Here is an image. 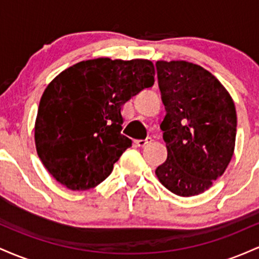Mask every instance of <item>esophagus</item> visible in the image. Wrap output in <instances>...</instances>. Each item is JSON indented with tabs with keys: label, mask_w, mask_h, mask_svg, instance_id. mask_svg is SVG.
I'll use <instances>...</instances> for the list:
<instances>
[{
	"label": "esophagus",
	"mask_w": 259,
	"mask_h": 259,
	"mask_svg": "<svg viewBox=\"0 0 259 259\" xmlns=\"http://www.w3.org/2000/svg\"><path fill=\"white\" fill-rule=\"evenodd\" d=\"M151 142H152V139H151V138H147L146 140H136L135 144L138 145L139 147H145V146H146V145L151 144Z\"/></svg>",
	"instance_id": "obj_1"
}]
</instances>
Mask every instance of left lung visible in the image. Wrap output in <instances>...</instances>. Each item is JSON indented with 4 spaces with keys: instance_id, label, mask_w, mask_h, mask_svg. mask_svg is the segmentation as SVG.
Instances as JSON below:
<instances>
[{
    "instance_id": "left-lung-1",
    "label": "left lung",
    "mask_w": 259,
    "mask_h": 259,
    "mask_svg": "<svg viewBox=\"0 0 259 259\" xmlns=\"http://www.w3.org/2000/svg\"><path fill=\"white\" fill-rule=\"evenodd\" d=\"M156 65L167 111L160 129L168 151L156 175L175 195H200L224 174L233 158L237 124L234 101L201 65L186 61H157Z\"/></svg>"
}]
</instances>
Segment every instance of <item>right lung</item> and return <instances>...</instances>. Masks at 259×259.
<instances>
[{
    "mask_svg": "<svg viewBox=\"0 0 259 259\" xmlns=\"http://www.w3.org/2000/svg\"><path fill=\"white\" fill-rule=\"evenodd\" d=\"M148 59L95 58L59 73L45 89L34 126L44 167L59 184L85 191L112 173L132 140L120 134L124 103L151 88Z\"/></svg>",
    "mask_w": 259,
    "mask_h": 259,
    "instance_id": "1",
    "label": "right lung"
}]
</instances>
